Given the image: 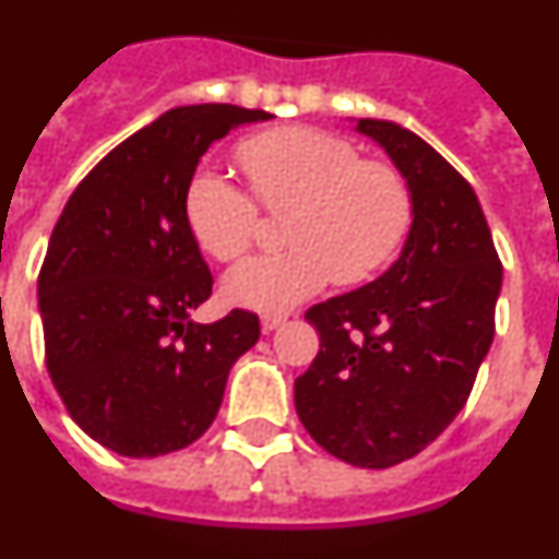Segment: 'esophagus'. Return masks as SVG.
<instances>
[{
    "mask_svg": "<svg viewBox=\"0 0 559 559\" xmlns=\"http://www.w3.org/2000/svg\"><path fill=\"white\" fill-rule=\"evenodd\" d=\"M287 323V316H264L261 318V326H264V332H275L278 326H284Z\"/></svg>",
    "mask_w": 559,
    "mask_h": 559,
    "instance_id": "34e87169",
    "label": "esophagus"
}]
</instances>
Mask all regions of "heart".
Instances as JSON below:
<instances>
[{"label": "heart", "instance_id": "heart-1", "mask_svg": "<svg viewBox=\"0 0 559 559\" xmlns=\"http://www.w3.org/2000/svg\"><path fill=\"white\" fill-rule=\"evenodd\" d=\"M261 207L289 210V250L255 255L224 275L236 307L281 316L321 293L330 281L364 284L397 255L412 227L409 181L386 162L360 158L344 135L281 128L252 135L236 153ZM247 190L218 170H199L185 192L192 238L215 261L250 250L258 207Z\"/></svg>", "mask_w": 559, "mask_h": 559}]
</instances>
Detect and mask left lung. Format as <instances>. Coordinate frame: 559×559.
Here are the masks:
<instances>
[{"label":"left lung","instance_id":"8db88e82","mask_svg":"<svg viewBox=\"0 0 559 559\" xmlns=\"http://www.w3.org/2000/svg\"><path fill=\"white\" fill-rule=\"evenodd\" d=\"M355 130L409 181L415 213L395 264L307 312L321 349L295 381V412L337 461L389 468L463 409L495 337L503 266L475 190L438 150L386 119Z\"/></svg>","mask_w":559,"mask_h":559}]
</instances>
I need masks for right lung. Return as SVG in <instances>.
<instances>
[{"instance_id":"right-lung-1","label":"right lung","mask_w":559,"mask_h":559,"mask_svg":"<svg viewBox=\"0 0 559 559\" xmlns=\"http://www.w3.org/2000/svg\"><path fill=\"white\" fill-rule=\"evenodd\" d=\"M266 119L236 105L173 107L110 150L56 222L39 272L48 372L70 417L110 452L158 457L199 440L261 335L247 309L190 321L213 275L185 192L210 144Z\"/></svg>"}]
</instances>
